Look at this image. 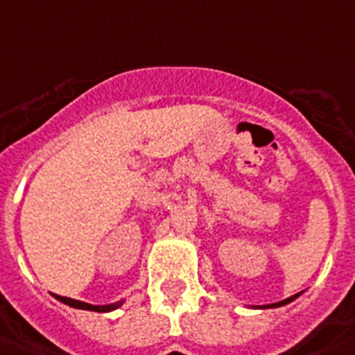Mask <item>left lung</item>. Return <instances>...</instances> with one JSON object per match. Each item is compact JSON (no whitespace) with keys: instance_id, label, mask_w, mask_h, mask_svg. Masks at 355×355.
I'll list each match as a JSON object with an SVG mask.
<instances>
[{"instance_id":"obj_1","label":"left lung","mask_w":355,"mask_h":355,"mask_svg":"<svg viewBox=\"0 0 355 355\" xmlns=\"http://www.w3.org/2000/svg\"><path fill=\"white\" fill-rule=\"evenodd\" d=\"M297 295H300V294H295V295H292V297H288V300H283V301H279V303H272V304H263V309H276V306H283V304L290 303V301H294V300H295V297H297Z\"/></svg>"}]
</instances>
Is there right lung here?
Instances as JSON below:
<instances>
[{
    "label": "right lung",
    "instance_id": "add662e5",
    "mask_svg": "<svg viewBox=\"0 0 355 355\" xmlns=\"http://www.w3.org/2000/svg\"><path fill=\"white\" fill-rule=\"evenodd\" d=\"M54 297L61 303L69 304V306H74V309H81V310H92V312H108V310H114L118 309L121 303H116V304H107V306H96V304H89V303H83V301H76V300H70V297H63V295H55Z\"/></svg>",
    "mask_w": 355,
    "mask_h": 355
}]
</instances>
